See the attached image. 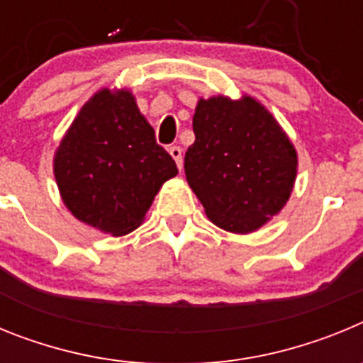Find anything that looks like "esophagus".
Listing matches in <instances>:
<instances>
[{
	"instance_id": "esophagus-1",
	"label": "esophagus",
	"mask_w": 363,
	"mask_h": 363,
	"mask_svg": "<svg viewBox=\"0 0 363 363\" xmlns=\"http://www.w3.org/2000/svg\"><path fill=\"white\" fill-rule=\"evenodd\" d=\"M169 154H171L172 160H174L176 165H178V169L182 171V167H184V160H182V149H179L178 145H174L169 149Z\"/></svg>"
}]
</instances>
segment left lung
I'll use <instances>...</instances> for the list:
<instances>
[{
    "label": "left lung",
    "mask_w": 363,
    "mask_h": 363,
    "mask_svg": "<svg viewBox=\"0 0 363 363\" xmlns=\"http://www.w3.org/2000/svg\"><path fill=\"white\" fill-rule=\"evenodd\" d=\"M194 143L185 152L189 187L220 229L255 233L289 201L298 154L277 118L252 96L198 99Z\"/></svg>",
    "instance_id": "obj_1"
}]
</instances>
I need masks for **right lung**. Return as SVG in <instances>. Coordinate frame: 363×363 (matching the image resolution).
<instances>
[{
    "instance_id": "right-lung-1",
    "label": "right lung",
    "mask_w": 363,
    "mask_h": 363,
    "mask_svg": "<svg viewBox=\"0 0 363 363\" xmlns=\"http://www.w3.org/2000/svg\"><path fill=\"white\" fill-rule=\"evenodd\" d=\"M174 160L156 143L129 89H101L74 118L54 152V178L74 218L111 236L142 225Z\"/></svg>"
}]
</instances>
